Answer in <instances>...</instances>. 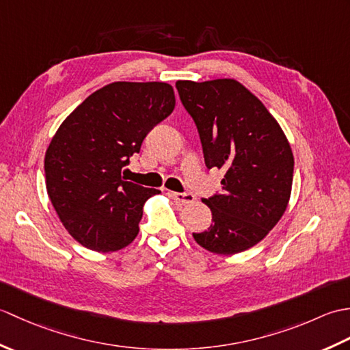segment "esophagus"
Here are the masks:
<instances>
[{"mask_svg": "<svg viewBox=\"0 0 350 350\" xmlns=\"http://www.w3.org/2000/svg\"><path fill=\"white\" fill-rule=\"evenodd\" d=\"M170 197L180 204H191L196 202V196L191 192H170Z\"/></svg>", "mask_w": 350, "mask_h": 350, "instance_id": "1", "label": "esophagus"}]
</instances>
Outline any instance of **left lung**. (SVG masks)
Returning a JSON list of instances; mask_svg holds the SVG:
<instances>
[{"mask_svg":"<svg viewBox=\"0 0 350 350\" xmlns=\"http://www.w3.org/2000/svg\"><path fill=\"white\" fill-rule=\"evenodd\" d=\"M194 118L207 168L226 170L222 192L203 203L212 224L192 233L204 250L233 256L263 241L284 215L293 183V153L286 133L257 96L239 81H177Z\"/></svg>","mask_w":350,"mask_h":350,"instance_id":"obj_1","label":"left lung"}]
</instances>
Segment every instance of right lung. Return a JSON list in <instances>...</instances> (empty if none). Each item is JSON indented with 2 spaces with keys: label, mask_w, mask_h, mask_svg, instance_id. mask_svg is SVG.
<instances>
[{
  "label": "right lung",
  "mask_w": 350,
  "mask_h": 350,
  "mask_svg": "<svg viewBox=\"0 0 350 350\" xmlns=\"http://www.w3.org/2000/svg\"><path fill=\"white\" fill-rule=\"evenodd\" d=\"M176 107L167 83L117 81L64 118L44 154L52 206L83 247L114 252L135 239L143 206L161 191L123 180L146 135Z\"/></svg>",
  "instance_id": "add662e5"
}]
</instances>
